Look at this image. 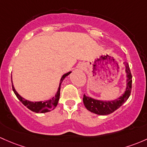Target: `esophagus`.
Here are the masks:
<instances>
[{"label":"esophagus","mask_w":147,"mask_h":147,"mask_svg":"<svg viewBox=\"0 0 147 147\" xmlns=\"http://www.w3.org/2000/svg\"><path fill=\"white\" fill-rule=\"evenodd\" d=\"M81 67V68H82V67Z\"/></svg>","instance_id":"34e87169"}]
</instances>
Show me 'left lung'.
I'll list each match as a JSON object with an SVG mask.
<instances>
[{
  "instance_id": "left-lung-1",
  "label": "left lung",
  "mask_w": 147,
  "mask_h": 147,
  "mask_svg": "<svg viewBox=\"0 0 147 147\" xmlns=\"http://www.w3.org/2000/svg\"><path fill=\"white\" fill-rule=\"evenodd\" d=\"M125 66L126 72V89L123 95L113 101H102V100L94 99L92 97L86 96L84 94L83 102L84 106L88 111L97 115H106L112 113L119 109L129 97L132 90V75L127 63H124Z\"/></svg>"
}]
</instances>
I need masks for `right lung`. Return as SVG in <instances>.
I'll use <instances>...</instances> for the list:
<instances>
[{"mask_svg":"<svg viewBox=\"0 0 147 147\" xmlns=\"http://www.w3.org/2000/svg\"><path fill=\"white\" fill-rule=\"evenodd\" d=\"M72 72H68L67 73L64 74V75L62 76L61 79V81H60L59 86H58V92L55 94V96L52 97V98L51 99L47 100V101H28V100L25 99L23 97H22L18 92L15 90V87H14L13 84H12V90H13L14 93H15L16 96L18 97V99L20 101L27 109H29V110H31L33 112L35 113H46L49 112V111L53 110L55 107L58 105V101H59L60 98V92H61V85L62 82L63 81L65 78L69 75V74ZM11 80H12V75H11Z\"/></svg>","mask_w":147,"mask_h":147,"instance_id":"right-lung-1","label":"right lung"}]
</instances>
